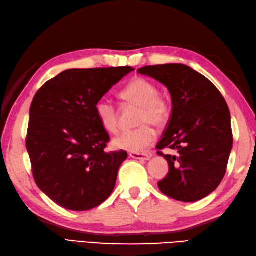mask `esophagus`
<instances>
[{"label": "esophagus", "instance_id": "34e87169", "mask_svg": "<svg viewBox=\"0 0 256 256\" xmlns=\"http://www.w3.org/2000/svg\"><path fill=\"white\" fill-rule=\"evenodd\" d=\"M129 157L136 159V160H149L150 156L147 154H140V152H130Z\"/></svg>", "mask_w": 256, "mask_h": 256}]
</instances>
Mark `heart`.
<instances>
[{"label":"heart","instance_id":"1","mask_svg":"<svg viewBox=\"0 0 256 256\" xmlns=\"http://www.w3.org/2000/svg\"><path fill=\"white\" fill-rule=\"evenodd\" d=\"M120 96L128 102L140 106L138 124L142 127L122 132L114 139L116 149L142 152L154 142L156 132L150 124L161 128L166 126L171 116L169 98L158 92V87L146 78L137 77L124 88ZM95 112L99 122L106 132L114 134L118 130V112L108 99L102 98L96 102Z\"/></svg>","mask_w":256,"mask_h":256}]
</instances>
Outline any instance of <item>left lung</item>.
Returning a JSON list of instances; mask_svg holds the SVG:
<instances>
[{
    "label": "left lung",
    "mask_w": 256,
    "mask_h": 256,
    "mask_svg": "<svg viewBox=\"0 0 256 256\" xmlns=\"http://www.w3.org/2000/svg\"><path fill=\"white\" fill-rule=\"evenodd\" d=\"M164 84L171 95L172 114L158 150L169 172L158 182L164 194L196 202L212 194L226 172L233 136L231 114L218 88L184 64L144 66L138 70Z\"/></svg>",
    "instance_id": "1"
}]
</instances>
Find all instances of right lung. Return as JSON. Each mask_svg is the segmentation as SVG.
Segmentation results:
<instances>
[{"label":"right lung","instance_id":"add662e5","mask_svg":"<svg viewBox=\"0 0 256 256\" xmlns=\"http://www.w3.org/2000/svg\"><path fill=\"white\" fill-rule=\"evenodd\" d=\"M130 66L67 70L35 94L26 149L34 180L57 204L88 211L108 199L126 151H105L109 134L95 106Z\"/></svg>","mask_w":256,"mask_h":256}]
</instances>
